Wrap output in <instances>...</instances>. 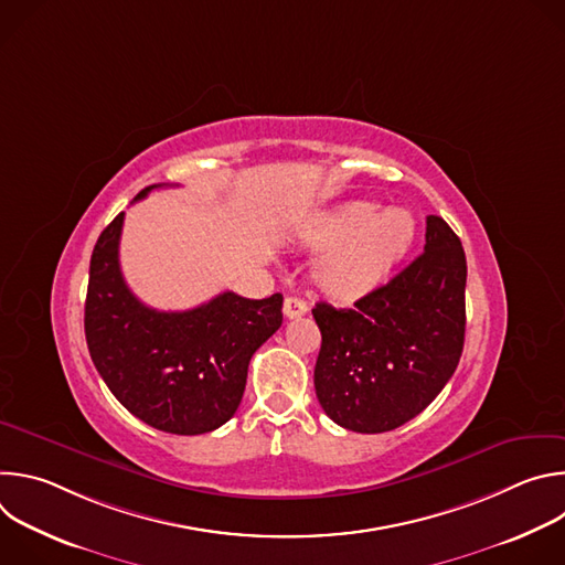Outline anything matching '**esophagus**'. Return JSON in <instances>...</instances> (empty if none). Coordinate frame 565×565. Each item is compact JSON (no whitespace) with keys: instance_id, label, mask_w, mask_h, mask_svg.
Segmentation results:
<instances>
[{"instance_id":"esophagus-1","label":"esophagus","mask_w":565,"mask_h":565,"mask_svg":"<svg viewBox=\"0 0 565 565\" xmlns=\"http://www.w3.org/2000/svg\"><path fill=\"white\" fill-rule=\"evenodd\" d=\"M308 312V303L301 299V297H288L286 301H284V315L288 317V319H297V317H301V315H306Z\"/></svg>"}]
</instances>
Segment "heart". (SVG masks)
I'll list each match as a JSON object with an SVG mask.
<instances>
[{"label": "heart", "instance_id": "b5f03b06", "mask_svg": "<svg viewBox=\"0 0 565 565\" xmlns=\"http://www.w3.org/2000/svg\"><path fill=\"white\" fill-rule=\"evenodd\" d=\"M416 238V221L407 210H384L369 201H351L306 221L301 241L324 250L315 268L321 290L340 301H355L375 290L407 257Z\"/></svg>", "mask_w": 565, "mask_h": 565}]
</instances>
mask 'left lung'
<instances>
[{
  "label": "left lung",
  "instance_id": "8db88e82",
  "mask_svg": "<svg viewBox=\"0 0 565 565\" xmlns=\"http://www.w3.org/2000/svg\"><path fill=\"white\" fill-rule=\"evenodd\" d=\"M467 262L429 214L425 253L353 308L319 301L315 393L344 429L382 434L416 418L454 375L465 344Z\"/></svg>",
  "mask_w": 565,
  "mask_h": 565
}]
</instances>
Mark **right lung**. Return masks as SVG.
<instances>
[{"label":"right lung","instance_id":"obj_1","mask_svg":"<svg viewBox=\"0 0 565 565\" xmlns=\"http://www.w3.org/2000/svg\"><path fill=\"white\" fill-rule=\"evenodd\" d=\"M145 188L136 201L151 190ZM125 212L98 236L89 266L85 335L120 405L153 429L196 436L227 423L244 397L255 351L281 327L284 297L221 292L192 310L145 306L125 284L118 246Z\"/></svg>","mask_w":565,"mask_h":565}]
</instances>
